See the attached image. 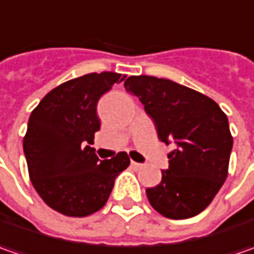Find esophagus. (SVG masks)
Wrapping results in <instances>:
<instances>
[{"mask_svg":"<svg viewBox=\"0 0 254 254\" xmlns=\"http://www.w3.org/2000/svg\"><path fill=\"white\" fill-rule=\"evenodd\" d=\"M131 167L132 168H135V170H140V168H142V164H140V162L131 161Z\"/></svg>","mask_w":254,"mask_h":254,"instance_id":"esophagus-1","label":"esophagus"}]
</instances>
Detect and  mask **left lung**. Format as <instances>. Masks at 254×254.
Segmentation results:
<instances>
[{
  "mask_svg": "<svg viewBox=\"0 0 254 254\" xmlns=\"http://www.w3.org/2000/svg\"><path fill=\"white\" fill-rule=\"evenodd\" d=\"M124 86L142 103L160 140L174 142L161 182L147 188L151 206L170 219L200 213L228 177L233 138L226 114L212 99L154 76H130Z\"/></svg>",
  "mask_w": 254,
  "mask_h": 254,
  "instance_id": "8db88e82",
  "label": "left lung"
}]
</instances>
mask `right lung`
I'll return each instance as SVG.
<instances>
[{"instance_id": "1", "label": "right lung", "mask_w": 254, "mask_h": 254, "mask_svg": "<svg viewBox=\"0 0 254 254\" xmlns=\"http://www.w3.org/2000/svg\"><path fill=\"white\" fill-rule=\"evenodd\" d=\"M124 79L113 72L72 79L48 93L29 116L24 138L29 178L45 203L66 216L102 209L130 165L127 152L102 161L92 148L100 130L99 99Z\"/></svg>"}]
</instances>
